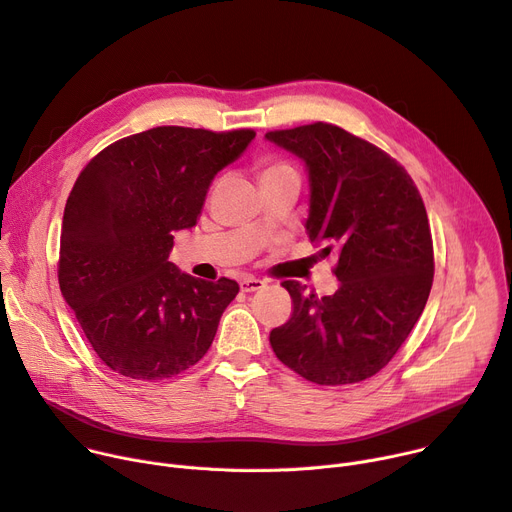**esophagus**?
<instances>
[{"mask_svg": "<svg viewBox=\"0 0 512 512\" xmlns=\"http://www.w3.org/2000/svg\"><path fill=\"white\" fill-rule=\"evenodd\" d=\"M266 287V283L264 281H260V279H244L242 283H240V289L244 291V293H254V291H260V289H264Z\"/></svg>", "mask_w": 512, "mask_h": 512, "instance_id": "obj_1", "label": "esophagus"}]
</instances>
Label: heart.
I'll return each instance as SVG.
<instances>
[{
    "label": "heart",
    "instance_id": "1",
    "mask_svg": "<svg viewBox=\"0 0 512 512\" xmlns=\"http://www.w3.org/2000/svg\"><path fill=\"white\" fill-rule=\"evenodd\" d=\"M283 174H297V172L287 162H268L260 170V180L272 178V176H283Z\"/></svg>",
    "mask_w": 512,
    "mask_h": 512
}]
</instances>
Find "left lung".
I'll list each match as a JSON object with an SVG mask.
<instances>
[{
	"label": "left lung",
	"instance_id": "1",
	"mask_svg": "<svg viewBox=\"0 0 512 512\" xmlns=\"http://www.w3.org/2000/svg\"><path fill=\"white\" fill-rule=\"evenodd\" d=\"M309 176V240L338 252L340 287L322 299L297 281L283 287L293 316L270 332L274 355L320 385L379 373L422 316L435 262L420 192L379 147L328 123L270 131Z\"/></svg>",
	"mask_w": 512,
	"mask_h": 512
}]
</instances>
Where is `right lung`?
Segmentation results:
<instances>
[{"label": "right lung", "instance_id": "1", "mask_svg": "<svg viewBox=\"0 0 512 512\" xmlns=\"http://www.w3.org/2000/svg\"><path fill=\"white\" fill-rule=\"evenodd\" d=\"M254 137L155 127L108 145L77 176L61 223L59 287L112 371L160 381L205 357L240 285L194 279L168 258L217 172Z\"/></svg>", "mask_w": 512, "mask_h": 512}]
</instances>
